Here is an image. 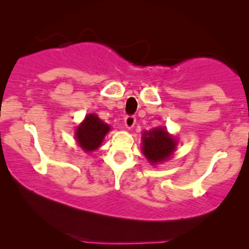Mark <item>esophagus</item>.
<instances>
[{
  "label": "esophagus",
  "mask_w": 249,
  "mask_h": 249,
  "mask_svg": "<svg viewBox=\"0 0 249 249\" xmlns=\"http://www.w3.org/2000/svg\"><path fill=\"white\" fill-rule=\"evenodd\" d=\"M124 122H125V126H126L127 128L133 127V125L136 124V117L128 115L124 118Z\"/></svg>",
  "instance_id": "1"
}]
</instances>
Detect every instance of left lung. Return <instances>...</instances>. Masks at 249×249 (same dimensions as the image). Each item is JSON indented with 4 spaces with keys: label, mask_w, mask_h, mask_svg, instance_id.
I'll return each instance as SVG.
<instances>
[{
    "label": "left lung",
    "mask_w": 249,
    "mask_h": 249,
    "mask_svg": "<svg viewBox=\"0 0 249 249\" xmlns=\"http://www.w3.org/2000/svg\"><path fill=\"white\" fill-rule=\"evenodd\" d=\"M142 153L151 164L167 160L176 151L177 141L162 127L152 128L142 133Z\"/></svg>",
    "instance_id": "8db88e82"
}]
</instances>
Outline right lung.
Segmentation results:
<instances>
[{
    "mask_svg": "<svg viewBox=\"0 0 249 249\" xmlns=\"http://www.w3.org/2000/svg\"><path fill=\"white\" fill-rule=\"evenodd\" d=\"M108 131L110 126L92 113L85 117L84 121L77 127L76 141L85 152H91L101 146Z\"/></svg>",
    "mask_w": 249,
    "mask_h": 249,
    "instance_id": "1",
    "label": "right lung"
}]
</instances>
